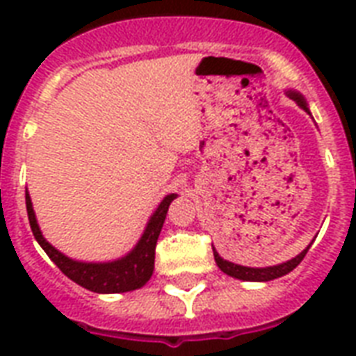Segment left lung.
Segmentation results:
<instances>
[{"label":"left lung","instance_id":"1","mask_svg":"<svg viewBox=\"0 0 356 356\" xmlns=\"http://www.w3.org/2000/svg\"><path fill=\"white\" fill-rule=\"evenodd\" d=\"M286 96L290 99L298 103L299 107L303 108L305 113H309V105H307V99H305L299 92L296 90H286ZM314 242V240H312ZM312 242L307 245V248L301 251L299 254H296L293 259L286 260V262H281V264H275V266H266V268H249V266H240V264H234V262H229V260L222 259L220 253H218L216 249H214V260H216L218 268L223 271V273H227L229 277H234V279H240V281H253V282H266V281H273V279H279V277L286 275L293 268H298V264L301 260L305 259V254L307 251L310 249Z\"/></svg>","mask_w":356,"mask_h":356}]
</instances>
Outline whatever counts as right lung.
Returning a JSON list of instances; mask_svg holds the SVG:
<instances>
[{"mask_svg":"<svg viewBox=\"0 0 356 356\" xmlns=\"http://www.w3.org/2000/svg\"><path fill=\"white\" fill-rule=\"evenodd\" d=\"M175 197L177 194H168L161 201V205L156 207L155 212L151 214L149 222L145 225L144 233L136 245L127 254H123L116 260H108V262H83V260H74L60 253L42 234L35 211H33L29 192H25V207H27L31 231L35 234L36 242L40 243V248L46 251L47 257L57 264V268L64 275L90 292L122 293L142 288L153 275L156 240H159L161 229L164 225V220H166L168 207Z\"/></svg>","mask_w":356,"mask_h":356,"instance_id":"right-lung-1","label":"right lung"}]
</instances>
